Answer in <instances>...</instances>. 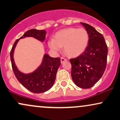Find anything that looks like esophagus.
I'll list each match as a JSON object with an SVG mask.
<instances>
[{"label":"esophagus","mask_w":120,"mask_h":120,"mask_svg":"<svg viewBox=\"0 0 120 120\" xmlns=\"http://www.w3.org/2000/svg\"><path fill=\"white\" fill-rule=\"evenodd\" d=\"M66 60H67V59L64 58L62 57L61 58H60V62H61V63H63L64 62H65Z\"/></svg>","instance_id":"34e87169"}]
</instances>
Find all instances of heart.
<instances>
[{"label": "heart", "instance_id": "1", "mask_svg": "<svg viewBox=\"0 0 120 120\" xmlns=\"http://www.w3.org/2000/svg\"><path fill=\"white\" fill-rule=\"evenodd\" d=\"M89 35L83 28L70 27L57 32L54 39H50L48 46L53 51H60L63 46L64 51L70 57H77L84 53L88 45Z\"/></svg>", "mask_w": 120, "mask_h": 120}]
</instances>
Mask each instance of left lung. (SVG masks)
<instances>
[{
	"label": "left lung",
	"instance_id": "1",
	"mask_svg": "<svg viewBox=\"0 0 120 120\" xmlns=\"http://www.w3.org/2000/svg\"><path fill=\"white\" fill-rule=\"evenodd\" d=\"M89 35L86 50L70 59L71 76L75 84L82 89L90 88L99 81L107 66L108 49L103 36L90 25L81 22Z\"/></svg>",
	"mask_w": 120,
	"mask_h": 120
}]
</instances>
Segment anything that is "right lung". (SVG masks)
Here are the masks:
<instances>
[{"instance_id": "add662e5", "label": "right lung", "mask_w": 120, "mask_h": 120, "mask_svg": "<svg viewBox=\"0 0 120 120\" xmlns=\"http://www.w3.org/2000/svg\"><path fill=\"white\" fill-rule=\"evenodd\" d=\"M46 34L45 31L43 30H29L19 39L15 40L10 53L12 69L16 78L25 88L34 93L45 92L53 86L58 69L60 64V58L51 57L45 53L41 63L36 70L29 74H24L19 71L15 66L13 58L14 50L20 39L32 37L43 42L45 39Z\"/></svg>"}]
</instances>
